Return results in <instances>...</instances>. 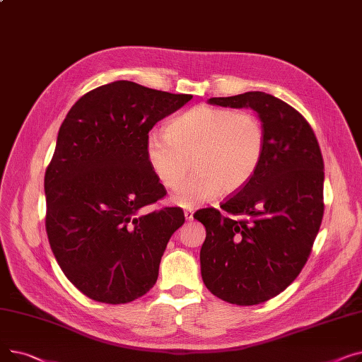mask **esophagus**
I'll list each match as a JSON object with an SVG mask.
<instances>
[{
  "label": "esophagus",
  "mask_w": 362,
  "mask_h": 362,
  "mask_svg": "<svg viewBox=\"0 0 362 362\" xmlns=\"http://www.w3.org/2000/svg\"><path fill=\"white\" fill-rule=\"evenodd\" d=\"M185 218H186L187 221L194 220V211H192V210H186V211H185Z\"/></svg>",
  "instance_id": "obj_1"
}]
</instances>
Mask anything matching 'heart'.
Returning <instances> with one entry per match:
<instances>
[{
	"mask_svg": "<svg viewBox=\"0 0 362 362\" xmlns=\"http://www.w3.org/2000/svg\"><path fill=\"white\" fill-rule=\"evenodd\" d=\"M264 149L265 132L255 114L211 105L183 112L165 135L152 132L145 142L152 173L167 189L182 183L191 161L195 173L171 197L183 208L239 191L257 173Z\"/></svg>",
	"mask_w": 362,
	"mask_h": 362,
	"instance_id": "b5f03b06",
	"label": "heart"
}]
</instances>
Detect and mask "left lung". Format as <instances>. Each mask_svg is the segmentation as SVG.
I'll return each instance as SVG.
<instances>
[{
  "mask_svg": "<svg viewBox=\"0 0 362 362\" xmlns=\"http://www.w3.org/2000/svg\"><path fill=\"white\" fill-rule=\"evenodd\" d=\"M220 107L252 108L265 132L254 177L221 210L194 218L205 226L201 276L206 289L236 305H257L286 289L305 265L325 213V163L308 122L265 92L210 98Z\"/></svg>",
  "mask_w": 362,
  "mask_h": 362,
  "instance_id": "left-lung-1",
  "label": "left lung"
}]
</instances>
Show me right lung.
Returning <instances> with one entry per match:
<instances>
[{
    "instance_id": "add662e5",
    "label": "right lung",
    "mask_w": 362,
    "mask_h": 362,
    "mask_svg": "<svg viewBox=\"0 0 362 362\" xmlns=\"http://www.w3.org/2000/svg\"><path fill=\"white\" fill-rule=\"evenodd\" d=\"M192 95L117 81L85 93L59 130L45 171V227L66 277L88 298L126 303L158 279L180 208L139 214L165 187L145 154L149 130Z\"/></svg>"
}]
</instances>
